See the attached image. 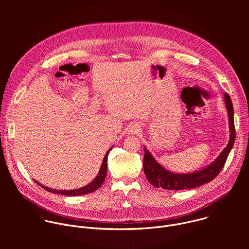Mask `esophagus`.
Wrapping results in <instances>:
<instances>
[{"label": "esophagus", "instance_id": "34e87169", "mask_svg": "<svg viewBox=\"0 0 249 249\" xmlns=\"http://www.w3.org/2000/svg\"><path fill=\"white\" fill-rule=\"evenodd\" d=\"M138 131H139V127H138V125H131L130 127H129V133L130 134H136V133H138Z\"/></svg>", "mask_w": 249, "mask_h": 249}]
</instances>
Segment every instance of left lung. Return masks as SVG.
<instances>
[{
	"label": "left lung",
	"instance_id": "left-lung-1",
	"mask_svg": "<svg viewBox=\"0 0 249 249\" xmlns=\"http://www.w3.org/2000/svg\"><path fill=\"white\" fill-rule=\"evenodd\" d=\"M225 102L227 106V110L229 114L230 121V129H231V139L226 149L222 152L219 158L211 163L209 166L192 173L185 174H176L172 173L165 168H163L150 154V152L144 148L145 156H144V171L146 174L147 179L155 186L161 187L166 190H183V189H191L203 184L211 182L215 179L218 174L223 169L229 154L232 149L235 140V129H234V121H233V106L231 99L228 93L225 94Z\"/></svg>",
	"mask_w": 249,
	"mask_h": 249
}]
</instances>
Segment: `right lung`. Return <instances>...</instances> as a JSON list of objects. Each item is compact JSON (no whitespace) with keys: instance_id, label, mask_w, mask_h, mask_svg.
<instances>
[{"instance_id":"right-lung-1","label":"right lung","mask_w":249,"mask_h":249,"mask_svg":"<svg viewBox=\"0 0 249 249\" xmlns=\"http://www.w3.org/2000/svg\"><path fill=\"white\" fill-rule=\"evenodd\" d=\"M111 149H112V147L108 150V152ZM108 152L106 153V155L104 156V159H103V161H102V164L100 166V169H99V172H98L97 176L95 177V178L89 184H88L87 186H84L82 188L75 189V190H55V189L47 188V187L43 186L42 184H40L37 181H35V182H36L39 186H41L43 189H45V190H47L49 192L56 193V194H61V195H65V196H80V195H85V194L92 193L93 191L97 190L101 186V184L104 182L106 173H107V157H108Z\"/></svg>"}]
</instances>
